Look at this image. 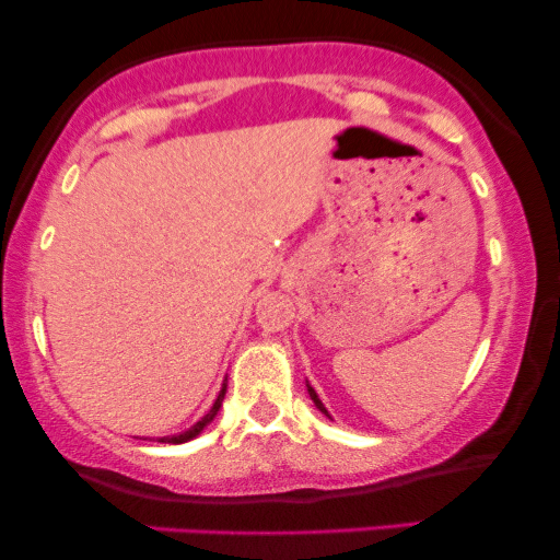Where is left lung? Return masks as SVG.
<instances>
[{
    "mask_svg": "<svg viewBox=\"0 0 560 560\" xmlns=\"http://www.w3.org/2000/svg\"><path fill=\"white\" fill-rule=\"evenodd\" d=\"M307 392H311V400H313V402H316V408L320 410V413H326V416H329V410H326V408H324V402H320V400H318L316 389H313V387H307Z\"/></svg>",
    "mask_w": 560,
    "mask_h": 560,
    "instance_id": "8db88e82",
    "label": "left lung"
}]
</instances>
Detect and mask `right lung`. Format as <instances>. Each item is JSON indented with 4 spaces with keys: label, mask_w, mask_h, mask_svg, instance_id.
I'll return each instance as SVG.
<instances>
[{
    "label": "right lung",
    "mask_w": 560,
    "mask_h": 560,
    "mask_svg": "<svg viewBox=\"0 0 560 560\" xmlns=\"http://www.w3.org/2000/svg\"><path fill=\"white\" fill-rule=\"evenodd\" d=\"M223 395H226V387H223V389H221V395H218V400L213 402V408H210V410H208V413H205V416H202V421H197V423H195V427H191V429H186V432H184V434H176V436H163V440H160V442H173V445H178V442H189V440H191V436H197L199 432H202V429H205V427H208V423H210V421H213V419H215L218 408H221V402H223Z\"/></svg>",
    "instance_id": "1"
}]
</instances>
